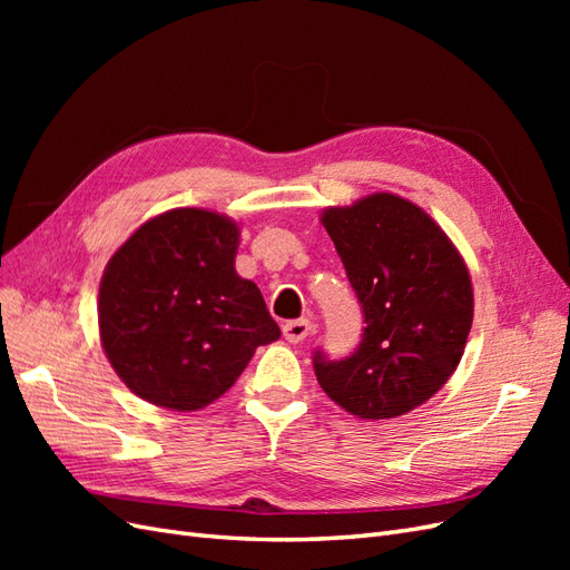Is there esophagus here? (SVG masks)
I'll use <instances>...</instances> for the list:
<instances>
[{
	"instance_id": "1",
	"label": "esophagus",
	"mask_w": 570,
	"mask_h": 570,
	"mask_svg": "<svg viewBox=\"0 0 570 570\" xmlns=\"http://www.w3.org/2000/svg\"><path fill=\"white\" fill-rule=\"evenodd\" d=\"M312 321H306V318H299V321H287L285 325H283V335H285V340L287 342H292V344H297V342H302V340H306L308 335H312Z\"/></svg>"
}]
</instances>
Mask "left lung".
Listing matches in <instances>:
<instances>
[{"mask_svg":"<svg viewBox=\"0 0 570 570\" xmlns=\"http://www.w3.org/2000/svg\"><path fill=\"white\" fill-rule=\"evenodd\" d=\"M364 308L347 358L314 354L318 385L352 416H404L456 371L473 323V285L452 239L421 206L375 193L321 216Z\"/></svg>","mask_w":570,"mask_h":570,"instance_id":"obj_1","label":"left lung"}]
</instances>
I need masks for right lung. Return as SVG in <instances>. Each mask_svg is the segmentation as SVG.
I'll return each instance as SVG.
<instances>
[{
  "label": "right lung",
  "mask_w": 570,
  "mask_h": 570,
  "mask_svg": "<svg viewBox=\"0 0 570 570\" xmlns=\"http://www.w3.org/2000/svg\"><path fill=\"white\" fill-rule=\"evenodd\" d=\"M239 226L206 209L142 223L109 258L99 285V337L130 392L170 411H199L230 390L281 327L239 278Z\"/></svg>",
  "instance_id": "right-lung-1"
}]
</instances>
